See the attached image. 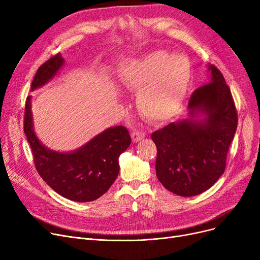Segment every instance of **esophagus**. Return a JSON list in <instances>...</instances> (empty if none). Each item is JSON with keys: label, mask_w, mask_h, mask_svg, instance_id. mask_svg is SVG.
Listing matches in <instances>:
<instances>
[{"label": "esophagus", "mask_w": 260, "mask_h": 260, "mask_svg": "<svg viewBox=\"0 0 260 260\" xmlns=\"http://www.w3.org/2000/svg\"><path fill=\"white\" fill-rule=\"evenodd\" d=\"M144 137H145V135H144L143 133H141V132L134 131V132L132 133V139H133V141H134L135 143H137V142L141 141L142 139H144Z\"/></svg>", "instance_id": "34e87169"}]
</instances>
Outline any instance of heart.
<instances>
[{
	"instance_id": "heart-1",
	"label": "heart",
	"mask_w": 260,
	"mask_h": 260,
	"mask_svg": "<svg viewBox=\"0 0 260 260\" xmlns=\"http://www.w3.org/2000/svg\"><path fill=\"white\" fill-rule=\"evenodd\" d=\"M192 70L180 53L155 50L129 61L121 72V84L138 91V112L153 123L173 118L181 107L189 87Z\"/></svg>"
}]
</instances>
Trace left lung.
Masks as SVG:
<instances>
[{"mask_svg": "<svg viewBox=\"0 0 260 260\" xmlns=\"http://www.w3.org/2000/svg\"><path fill=\"white\" fill-rule=\"evenodd\" d=\"M208 71L209 83L190 95L187 118L152 134L157 178L182 197L206 192L219 179L237 128L235 104L222 74L212 64Z\"/></svg>", "mask_w": 260, "mask_h": 260, "instance_id": "1", "label": "left lung"}]
</instances>
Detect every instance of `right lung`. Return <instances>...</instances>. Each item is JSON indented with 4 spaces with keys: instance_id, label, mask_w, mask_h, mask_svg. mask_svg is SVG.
I'll return each mask as SVG.
<instances>
[{
    "instance_id": "obj_1",
    "label": "right lung",
    "mask_w": 260,
    "mask_h": 260,
    "mask_svg": "<svg viewBox=\"0 0 260 260\" xmlns=\"http://www.w3.org/2000/svg\"><path fill=\"white\" fill-rule=\"evenodd\" d=\"M65 61L61 53L39 67L31 91L56 77ZM24 133L35 165L43 180L59 195L77 202L93 201L106 193L119 174V156L131 144L128 131L122 125L108 127L71 152H58L44 145L35 132L31 95L25 107Z\"/></svg>"
}]
</instances>
